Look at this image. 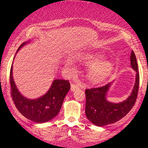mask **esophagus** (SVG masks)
<instances>
[{"instance_id": "1", "label": "esophagus", "mask_w": 148, "mask_h": 148, "mask_svg": "<svg viewBox=\"0 0 148 148\" xmlns=\"http://www.w3.org/2000/svg\"><path fill=\"white\" fill-rule=\"evenodd\" d=\"M79 84L72 83V84H71V90L74 91V90H76L79 89Z\"/></svg>"}]
</instances>
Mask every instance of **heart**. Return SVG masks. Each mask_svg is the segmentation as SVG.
Masks as SVG:
<instances>
[{"label":"heart","instance_id":"1","mask_svg":"<svg viewBox=\"0 0 148 148\" xmlns=\"http://www.w3.org/2000/svg\"><path fill=\"white\" fill-rule=\"evenodd\" d=\"M101 55H88L85 57V60L89 64H93L90 69V79L93 82H99L104 79L113 69V64L109 61H103L99 62L102 60Z\"/></svg>","mask_w":148,"mask_h":148}]
</instances>
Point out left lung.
Wrapping results in <instances>:
<instances>
[{"label":"left lung","instance_id":"8db88e82","mask_svg":"<svg viewBox=\"0 0 148 148\" xmlns=\"http://www.w3.org/2000/svg\"><path fill=\"white\" fill-rule=\"evenodd\" d=\"M131 66L136 72V83L131 95L127 100L113 103L106 99V92L111 83L101 87L86 90V115L92 123L97 126H105L118 122L131 111L135 104L139 88V72L136 58L132 51L130 56Z\"/></svg>","mask_w":148,"mask_h":148}]
</instances>
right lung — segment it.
<instances>
[{
  "label": "right lung",
  "instance_id": "add662e5",
  "mask_svg": "<svg viewBox=\"0 0 148 148\" xmlns=\"http://www.w3.org/2000/svg\"><path fill=\"white\" fill-rule=\"evenodd\" d=\"M25 42L18 47L21 49ZM11 97L18 111L23 116L37 123L48 122L58 115L67 93L70 89L68 80L56 79L47 94L36 99H28L18 91L12 77V64L10 73Z\"/></svg>",
  "mask_w": 148,
  "mask_h": 148
}]
</instances>
